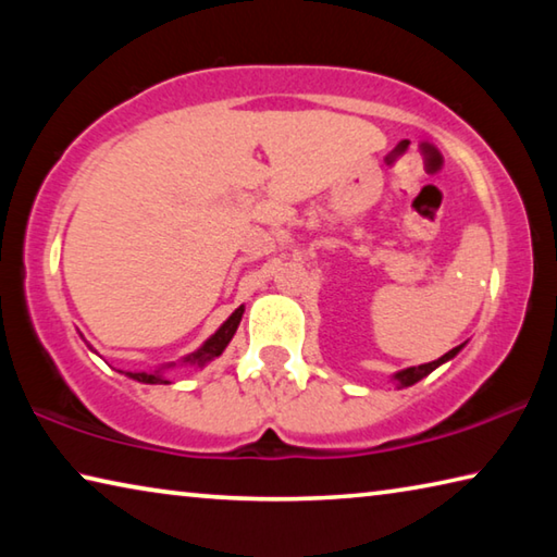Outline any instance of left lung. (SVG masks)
<instances>
[{
  "instance_id": "1",
  "label": "left lung",
  "mask_w": 557,
  "mask_h": 557,
  "mask_svg": "<svg viewBox=\"0 0 557 557\" xmlns=\"http://www.w3.org/2000/svg\"><path fill=\"white\" fill-rule=\"evenodd\" d=\"M459 348H461V346L451 348L449 354H445L442 358H437V361H430V363H422V366H412V369H405V371H400V373H395V381H398L400 388H408V385L418 383L420 379H425V375L435 371L437 366H442L445 361H449L451 356H457V354H459Z\"/></svg>"
}]
</instances>
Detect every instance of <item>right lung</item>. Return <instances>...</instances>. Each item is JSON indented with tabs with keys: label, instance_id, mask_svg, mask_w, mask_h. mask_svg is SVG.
<instances>
[{
	"label": "right lung",
	"instance_id": "right-lung-1",
	"mask_svg": "<svg viewBox=\"0 0 557 557\" xmlns=\"http://www.w3.org/2000/svg\"><path fill=\"white\" fill-rule=\"evenodd\" d=\"M243 312L245 309L243 307H238L235 309V312L225 319L223 322V326L219 329V332H215L209 342H206L199 351H194V354H188L186 358H184V363H188V366H206L209 361H213L215 356H221L223 354V348L231 344V338H233V334H235V329H238V324H240V319H243ZM164 369H169V366H164ZM164 369H159V371H154V373H127L129 379H135V381H139V383H149V385H159V383H169L164 375H162V371Z\"/></svg>",
	"mask_w": 557,
	"mask_h": 557
}]
</instances>
